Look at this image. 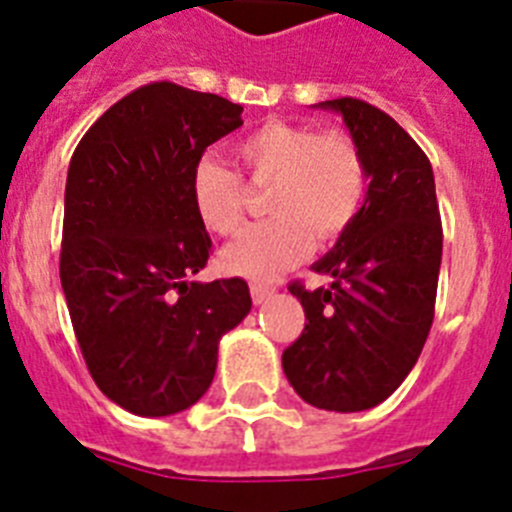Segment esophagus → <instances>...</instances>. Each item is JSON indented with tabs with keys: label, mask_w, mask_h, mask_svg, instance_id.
Listing matches in <instances>:
<instances>
[{
	"label": "esophagus",
	"mask_w": 512,
	"mask_h": 512,
	"mask_svg": "<svg viewBox=\"0 0 512 512\" xmlns=\"http://www.w3.org/2000/svg\"><path fill=\"white\" fill-rule=\"evenodd\" d=\"M277 295V287L274 284H251V297L256 305H264L266 300Z\"/></svg>",
	"instance_id": "esophagus-1"
}]
</instances>
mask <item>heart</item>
Instances as JSON below:
<instances>
[{"label": "heart", "mask_w": 512, "mask_h": 512, "mask_svg": "<svg viewBox=\"0 0 512 512\" xmlns=\"http://www.w3.org/2000/svg\"><path fill=\"white\" fill-rule=\"evenodd\" d=\"M251 182H271L266 212L220 251L233 277L271 282L312 248L354 223L364 202L366 169L359 146L343 130L315 133L310 125L271 120L235 143ZM192 207L210 233L233 235L243 220L241 179L215 158H200L189 176Z\"/></svg>", "instance_id": "1"}]
</instances>
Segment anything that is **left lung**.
I'll return each mask as SVG.
<instances>
[{
	"label": "left lung",
	"mask_w": 512,
	"mask_h": 512,
	"mask_svg": "<svg viewBox=\"0 0 512 512\" xmlns=\"http://www.w3.org/2000/svg\"><path fill=\"white\" fill-rule=\"evenodd\" d=\"M315 107L343 117L369 187L354 223L312 264L333 279L330 287L289 284L307 323L282 366L307 405L359 413L387 400L423 351L436 307L441 215L431 161L387 112L354 97Z\"/></svg>",
	"instance_id": "8db88e82"
}]
</instances>
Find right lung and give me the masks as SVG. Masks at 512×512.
Returning a JSON list of instances; mask_svg holds the SVG:
<instances>
[{"instance_id":"obj_1","label":"right lung","mask_w":512,"mask_h":512,"mask_svg":"<svg viewBox=\"0 0 512 512\" xmlns=\"http://www.w3.org/2000/svg\"><path fill=\"white\" fill-rule=\"evenodd\" d=\"M243 107L171 81L112 104L76 146L63 197L61 287L99 390L133 415L192 408L217 343L251 312L243 279L194 282L212 241L189 176Z\"/></svg>"}]
</instances>
